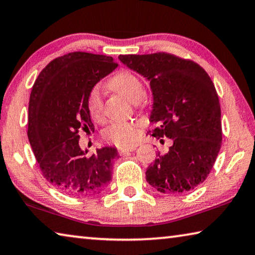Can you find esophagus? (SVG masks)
I'll list each match as a JSON object with an SVG mask.
<instances>
[{
    "label": "esophagus",
    "instance_id": "34e87169",
    "mask_svg": "<svg viewBox=\"0 0 255 255\" xmlns=\"http://www.w3.org/2000/svg\"><path fill=\"white\" fill-rule=\"evenodd\" d=\"M136 149V146H131V147H128V148H119V154H126L128 152H132V150Z\"/></svg>",
    "mask_w": 255,
    "mask_h": 255
}]
</instances>
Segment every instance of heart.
<instances>
[{"mask_svg": "<svg viewBox=\"0 0 255 255\" xmlns=\"http://www.w3.org/2000/svg\"><path fill=\"white\" fill-rule=\"evenodd\" d=\"M112 91L122 94L133 105H137L145 97V88L141 80L129 71H120L108 83ZM102 96L99 88H93L88 98V109L94 119H99L102 114ZM140 123L115 122L105 130V136L118 146H130L139 137Z\"/></svg>", "mask_w": 255, "mask_h": 255, "instance_id": "1", "label": "heart"}]
</instances>
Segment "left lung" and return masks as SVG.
Here are the masks:
<instances>
[{
    "mask_svg": "<svg viewBox=\"0 0 255 255\" xmlns=\"http://www.w3.org/2000/svg\"><path fill=\"white\" fill-rule=\"evenodd\" d=\"M118 58L149 82L153 136L173 141L146 169V180L162 193L191 191L208 176L222 145L221 106L213 81L195 62L170 54Z\"/></svg>",
    "mask_w": 255,
    "mask_h": 255,
    "instance_id": "obj_1",
    "label": "left lung"
}]
</instances>
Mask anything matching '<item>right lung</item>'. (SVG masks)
I'll list each match as a JSON object with an SVG mask.
<instances>
[{
  "mask_svg": "<svg viewBox=\"0 0 255 255\" xmlns=\"http://www.w3.org/2000/svg\"><path fill=\"white\" fill-rule=\"evenodd\" d=\"M117 66L110 56L75 51L50 62L33 84L29 143L44 178L67 195H98L111 181L117 148L106 146L88 156V149L80 147L79 132L94 131L89 94Z\"/></svg>",
  "mask_w": 255,
  "mask_h": 255,
  "instance_id": "right-lung-1",
  "label": "right lung"
}]
</instances>
